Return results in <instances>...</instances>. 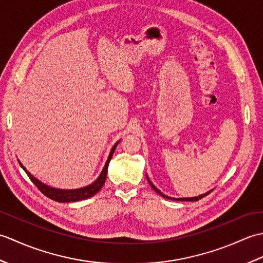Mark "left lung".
I'll use <instances>...</instances> for the list:
<instances>
[{
    "instance_id": "8db88e82",
    "label": "left lung",
    "mask_w": 263,
    "mask_h": 263,
    "mask_svg": "<svg viewBox=\"0 0 263 263\" xmlns=\"http://www.w3.org/2000/svg\"><path fill=\"white\" fill-rule=\"evenodd\" d=\"M147 180H148V182H149V184L150 185H152V187L155 190L156 192H157L159 195H161V197L163 198H165V199H170V200H175V201H198V200H200L201 198H203V197H205L206 194H209L212 190H210V191H208L206 193H204V194H200V195H198V197H192V198H172V197H168V195H166V194H164V193H161L159 190L156 187L154 184L152 183V181L149 180V177L147 176Z\"/></svg>"
}]
</instances>
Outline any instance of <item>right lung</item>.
I'll list each match as a JSON object with an SVG mask.
<instances>
[{"label": "right lung", "mask_w": 263, "mask_h": 263, "mask_svg": "<svg viewBox=\"0 0 263 263\" xmlns=\"http://www.w3.org/2000/svg\"><path fill=\"white\" fill-rule=\"evenodd\" d=\"M119 142H120V140L114 144L113 148H111L110 153L108 155L107 161H106L104 168H103L102 173H100V175L98 176L97 180L92 182L91 184H89V185L80 187V189L63 190V189H57V187L49 186V185H47V184H44L43 182L37 180L35 176H32L30 173L26 170V167L22 165L19 160L18 161H19L20 166L27 173V175L29 176V178L32 181V183L35 184V185L39 189V191H41L43 194H45L47 198L52 199L54 201H58V202H74V201H80V200L91 198L92 195L96 194L99 191V190L103 187L104 183L106 181V175H107L108 164H109V161L111 159V156H113V154L115 152V148H116L117 144H119Z\"/></svg>", "instance_id": "right-lung-1"}]
</instances>
